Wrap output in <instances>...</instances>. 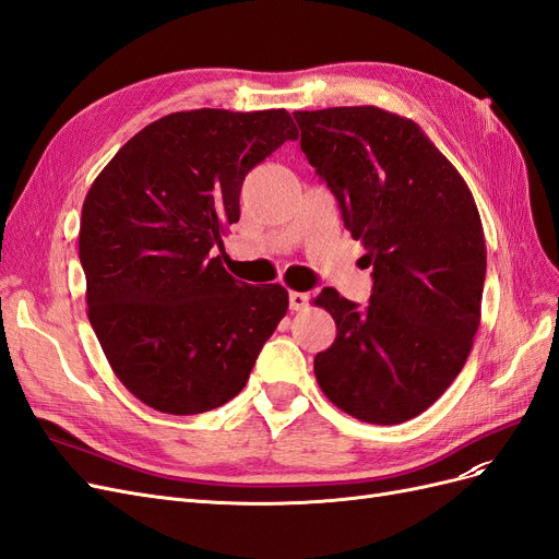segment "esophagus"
Masks as SVG:
<instances>
[{
  "mask_svg": "<svg viewBox=\"0 0 559 559\" xmlns=\"http://www.w3.org/2000/svg\"><path fill=\"white\" fill-rule=\"evenodd\" d=\"M310 306V296L308 294H300V292H292L289 294V308L294 312H302Z\"/></svg>",
  "mask_w": 559,
  "mask_h": 559,
  "instance_id": "obj_1",
  "label": "esophagus"
}]
</instances>
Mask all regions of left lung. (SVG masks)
<instances>
[{
	"label": "left lung",
	"mask_w": 559,
	"mask_h": 559,
	"mask_svg": "<svg viewBox=\"0 0 559 559\" xmlns=\"http://www.w3.org/2000/svg\"><path fill=\"white\" fill-rule=\"evenodd\" d=\"M300 148L373 265L366 308L314 298L335 341L314 357L326 399L370 425L425 413L460 376L480 326L485 233L466 181L411 118L380 107L294 111Z\"/></svg>",
	"instance_id": "left-lung-1"
}]
</instances>
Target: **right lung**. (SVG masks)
I'll return each instance as SVG.
<instances>
[{
  "mask_svg": "<svg viewBox=\"0 0 559 559\" xmlns=\"http://www.w3.org/2000/svg\"><path fill=\"white\" fill-rule=\"evenodd\" d=\"M286 140H298L286 109L167 114L118 148L83 200L91 326L148 408L198 415L238 396L289 310L282 284H245L210 257L238 224L245 177Z\"/></svg>",
  "mask_w": 559,
  "mask_h": 559,
  "instance_id": "obj_1",
  "label": "right lung"
}]
</instances>
